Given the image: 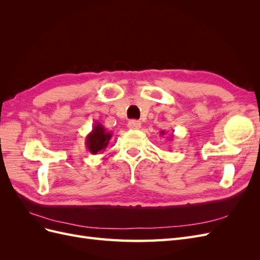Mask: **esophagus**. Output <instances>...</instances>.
Instances as JSON below:
<instances>
[{
	"label": "esophagus",
	"instance_id": "34e87169",
	"mask_svg": "<svg viewBox=\"0 0 260 260\" xmlns=\"http://www.w3.org/2000/svg\"><path fill=\"white\" fill-rule=\"evenodd\" d=\"M128 128L131 130H139L141 128V122L139 120H130L128 122Z\"/></svg>",
	"mask_w": 260,
	"mask_h": 260
}]
</instances>
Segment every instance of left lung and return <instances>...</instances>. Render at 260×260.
I'll list each match as a JSON object with an SVG mask.
<instances>
[{
  "mask_svg": "<svg viewBox=\"0 0 260 260\" xmlns=\"http://www.w3.org/2000/svg\"><path fill=\"white\" fill-rule=\"evenodd\" d=\"M160 133H161V135H164V133H165V132H164V131H161V132H160Z\"/></svg>",
  "mask_w": 260,
  "mask_h": 260,
  "instance_id": "left-lung-1",
  "label": "left lung"
}]
</instances>
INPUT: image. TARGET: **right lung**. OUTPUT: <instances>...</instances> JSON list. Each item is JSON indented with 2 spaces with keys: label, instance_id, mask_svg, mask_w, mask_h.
<instances>
[{
  "label": "right lung",
  "instance_id": "right-lung-1",
  "mask_svg": "<svg viewBox=\"0 0 260 260\" xmlns=\"http://www.w3.org/2000/svg\"><path fill=\"white\" fill-rule=\"evenodd\" d=\"M112 137L113 132H109L103 124L95 122L92 131L85 138L86 148L93 155L102 153L107 147Z\"/></svg>",
  "mask_w": 260,
  "mask_h": 260
}]
</instances>
